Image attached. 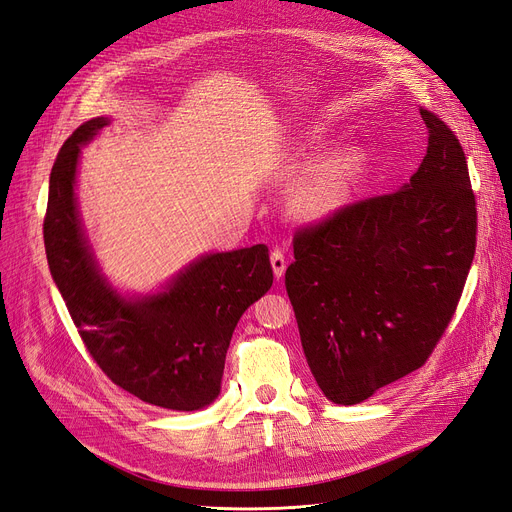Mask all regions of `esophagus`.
Wrapping results in <instances>:
<instances>
[{
    "mask_svg": "<svg viewBox=\"0 0 512 512\" xmlns=\"http://www.w3.org/2000/svg\"><path fill=\"white\" fill-rule=\"evenodd\" d=\"M270 261H272L274 276H276V278H282V274H285V270H287V259H285V255H282L280 249H274L272 255H270Z\"/></svg>",
    "mask_w": 512,
    "mask_h": 512,
    "instance_id": "esophagus-1",
    "label": "esophagus"
}]
</instances>
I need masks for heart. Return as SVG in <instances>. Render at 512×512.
<instances>
[{
    "label": "heart",
    "instance_id": "obj_1",
    "mask_svg": "<svg viewBox=\"0 0 512 512\" xmlns=\"http://www.w3.org/2000/svg\"><path fill=\"white\" fill-rule=\"evenodd\" d=\"M320 141H323L320 128H310L301 137L306 147H316ZM369 160V151L358 145L325 156L295 185L291 194L293 211L304 219H323L339 211L363 183Z\"/></svg>",
    "mask_w": 512,
    "mask_h": 512
}]
</instances>
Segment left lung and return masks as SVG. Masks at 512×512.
<instances>
[{"instance_id":"1","label":"left lung","mask_w":512,"mask_h":512,"mask_svg":"<svg viewBox=\"0 0 512 512\" xmlns=\"http://www.w3.org/2000/svg\"><path fill=\"white\" fill-rule=\"evenodd\" d=\"M426 156L392 194L299 230L285 285L329 401L356 405L420 369L458 308L477 246L464 149L428 109Z\"/></svg>"}]
</instances>
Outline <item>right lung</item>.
Instances as JSON below:
<instances>
[{
	"mask_svg": "<svg viewBox=\"0 0 512 512\" xmlns=\"http://www.w3.org/2000/svg\"><path fill=\"white\" fill-rule=\"evenodd\" d=\"M107 124L109 118L84 122L52 166L44 219L50 274L84 346L113 384L149 405L196 411L221 392L240 316L272 287L268 246L202 255L158 293H118L99 270L75 200L80 149Z\"/></svg>",
	"mask_w": 512,
	"mask_h": 512,
	"instance_id": "1",
	"label": "right lung"
}]
</instances>
